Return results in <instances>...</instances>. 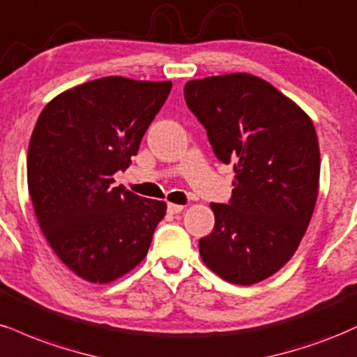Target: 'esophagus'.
<instances>
[{
    "label": "esophagus",
    "mask_w": 357,
    "mask_h": 357,
    "mask_svg": "<svg viewBox=\"0 0 357 357\" xmlns=\"http://www.w3.org/2000/svg\"><path fill=\"white\" fill-rule=\"evenodd\" d=\"M169 212L170 213H180L183 211V205H178V204H169Z\"/></svg>",
    "instance_id": "esophagus-1"
}]
</instances>
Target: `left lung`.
Here are the masks:
<instances>
[{
  "instance_id": "8db88e82",
  "label": "left lung",
  "mask_w": 357,
  "mask_h": 357,
  "mask_svg": "<svg viewBox=\"0 0 357 357\" xmlns=\"http://www.w3.org/2000/svg\"><path fill=\"white\" fill-rule=\"evenodd\" d=\"M183 93L217 158L236 172L230 204H211L215 227L199 241L200 257L227 282L252 286L291 261L311 222L316 128L299 105L250 73L190 79Z\"/></svg>"
}]
</instances>
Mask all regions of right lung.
Returning a JSON list of instances; mask_svg holds the SVG:
<instances>
[{
    "instance_id": "add662e5",
    "label": "right lung",
    "mask_w": 357,
    "mask_h": 357,
    "mask_svg": "<svg viewBox=\"0 0 357 357\" xmlns=\"http://www.w3.org/2000/svg\"><path fill=\"white\" fill-rule=\"evenodd\" d=\"M172 82L105 77L63 91L38 116L28 190L41 232L78 278L108 284L145 259L167 204L113 187Z\"/></svg>"
}]
</instances>
